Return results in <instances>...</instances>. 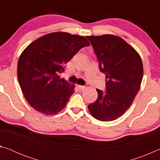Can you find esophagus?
<instances>
[{
    "mask_svg": "<svg viewBox=\"0 0 160 160\" xmlns=\"http://www.w3.org/2000/svg\"><path fill=\"white\" fill-rule=\"evenodd\" d=\"M78 88H79V90L82 91L85 89V86H82V85H78Z\"/></svg>",
    "mask_w": 160,
    "mask_h": 160,
    "instance_id": "obj_1",
    "label": "esophagus"
}]
</instances>
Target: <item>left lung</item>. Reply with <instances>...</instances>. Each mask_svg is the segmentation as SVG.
<instances>
[{"mask_svg":"<svg viewBox=\"0 0 160 160\" xmlns=\"http://www.w3.org/2000/svg\"><path fill=\"white\" fill-rule=\"evenodd\" d=\"M106 75V92L97 89L98 97L88 105L94 118L110 121L120 117L131 106L143 76L140 56L122 38L112 34L88 36Z\"/></svg>","mask_w":160,"mask_h":160,"instance_id":"left-lung-1","label":"left lung"}]
</instances>
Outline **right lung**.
I'll use <instances>...</instances> for the list:
<instances>
[{"label": "right lung", "instance_id": "obj_1", "mask_svg": "<svg viewBox=\"0 0 160 160\" xmlns=\"http://www.w3.org/2000/svg\"><path fill=\"white\" fill-rule=\"evenodd\" d=\"M88 46L90 42L85 37L59 32L39 38L23 51L18 63V78L33 109L46 115L64 109L75 92V85L59 75L78 51Z\"/></svg>", "mask_w": 160, "mask_h": 160}]
</instances>
